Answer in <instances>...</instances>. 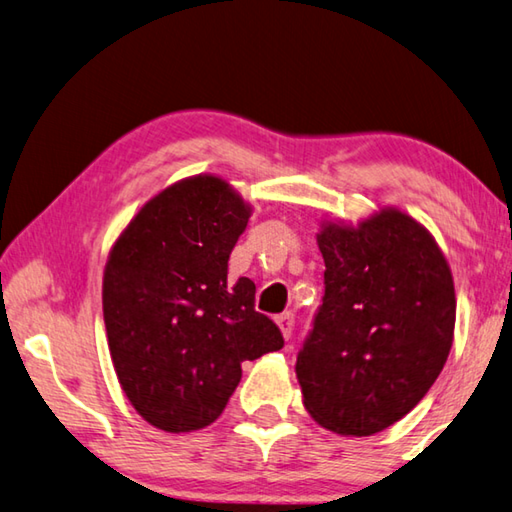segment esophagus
<instances>
[{
	"label": "esophagus",
	"mask_w": 512,
	"mask_h": 512,
	"mask_svg": "<svg viewBox=\"0 0 512 512\" xmlns=\"http://www.w3.org/2000/svg\"><path fill=\"white\" fill-rule=\"evenodd\" d=\"M277 324H280L284 338H291L293 336V327H295V315L293 313L277 315Z\"/></svg>",
	"instance_id": "34e87169"
}]
</instances>
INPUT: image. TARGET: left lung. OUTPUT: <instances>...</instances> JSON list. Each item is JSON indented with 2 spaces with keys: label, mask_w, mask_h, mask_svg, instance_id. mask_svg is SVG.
Segmentation results:
<instances>
[{
  "label": "left lung",
  "mask_w": 512,
  "mask_h": 512,
  "mask_svg": "<svg viewBox=\"0 0 512 512\" xmlns=\"http://www.w3.org/2000/svg\"><path fill=\"white\" fill-rule=\"evenodd\" d=\"M324 295L297 353L304 407L322 427L369 436L412 410L448 360L450 266L423 226L383 210L318 235Z\"/></svg>",
  "instance_id": "1"
}]
</instances>
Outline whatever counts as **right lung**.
<instances>
[{
    "instance_id": "right-lung-1",
    "label": "right lung",
    "mask_w": 512,
    "mask_h": 512,
    "mask_svg": "<svg viewBox=\"0 0 512 512\" xmlns=\"http://www.w3.org/2000/svg\"><path fill=\"white\" fill-rule=\"evenodd\" d=\"M250 210L217 176L147 201L118 237L102 280L111 360L129 403L165 432L217 421L241 362L284 347L255 309V284L228 280Z\"/></svg>"
}]
</instances>
